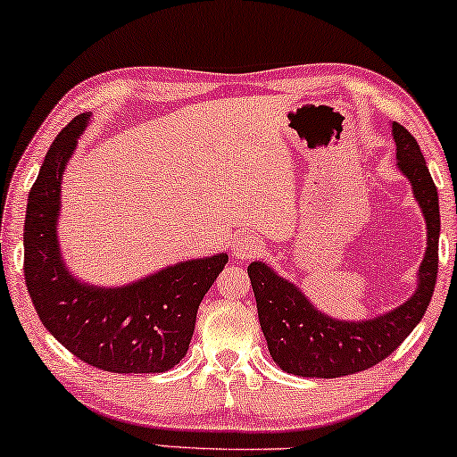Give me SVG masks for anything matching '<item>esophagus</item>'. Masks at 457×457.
Wrapping results in <instances>:
<instances>
[{"instance_id": "esophagus-1", "label": "esophagus", "mask_w": 457, "mask_h": 457, "mask_svg": "<svg viewBox=\"0 0 457 457\" xmlns=\"http://www.w3.org/2000/svg\"><path fill=\"white\" fill-rule=\"evenodd\" d=\"M262 252H264V245L253 235H241L233 241V255L239 260H252Z\"/></svg>"}]
</instances>
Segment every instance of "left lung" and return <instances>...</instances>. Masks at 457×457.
I'll return each mask as SVG.
<instances>
[{
    "label": "left lung",
    "mask_w": 457,
    "mask_h": 457,
    "mask_svg": "<svg viewBox=\"0 0 457 457\" xmlns=\"http://www.w3.org/2000/svg\"><path fill=\"white\" fill-rule=\"evenodd\" d=\"M397 147V168L427 220V252L418 268V287L408 302L383 316L361 322L335 320L316 310L308 297L264 262L247 266L262 333L280 370L310 378H337L366 370L402 345L422 320L433 297L439 270V195L418 141L402 124H391Z\"/></svg>",
    "instance_id": "8db88e82"
}]
</instances>
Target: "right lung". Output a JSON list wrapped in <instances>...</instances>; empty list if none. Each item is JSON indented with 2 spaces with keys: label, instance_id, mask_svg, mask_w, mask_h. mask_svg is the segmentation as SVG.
<instances>
[{
  "label": "right lung",
  "instance_id": "1",
  "mask_svg": "<svg viewBox=\"0 0 457 457\" xmlns=\"http://www.w3.org/2000/svg\"><path fill=\"white\" fill-rule=\"evenodd\" d=\"M91 114H79L47 149L24 218V280L49 333L79 360L105 372H166L185 358L197 308L227 253L162 268L124 287L74 278L58 241L62 174Z\"/></svg>",
  "mask_w": 457,
  "mask_h": 457
}]
</instances>
